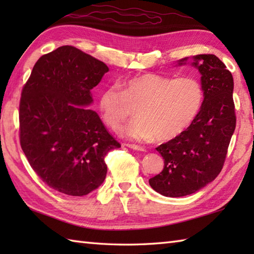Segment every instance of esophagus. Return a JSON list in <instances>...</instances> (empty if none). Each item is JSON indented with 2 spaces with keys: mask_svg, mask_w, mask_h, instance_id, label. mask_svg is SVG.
Masks as SVG:
<instances>
[{
  "mask_svg": "<svg viewBox=\"0 0 254 254\" xmlns=\"http://www.w3.org/2000/svg\"><path fill=\"white\" fill-rule=\"evenodd\" d=\"M126 146L128 147V148H131V149L137 150V152H146V149H145L144 147L138 146V145H135V144H126Z\"/></svg>",
  "mask_w": 254,
  "mask_h": 254,
  "instance_id": "obj_1",
  "label": "esophagus"
}]
</instances>
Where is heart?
<instances>
[{"label": "heart", "mask_w": 254, "mask_h": 254, "mask_svg": "<svg viewBox=\"0 0 254 254\" xmlns=\"http://www.w3.org/2000/svg\"><path fill=\"white\" fill-rule=\"evenodd\" d=\"M204 101V88L191 76L170 77L146 73L110 85L99 95L102 120L118 131L135 107L136 118L120 133L136 141L167 142L181 135L195 120Z\"/></svg>", "instance_id": "heart-1"}]
</instances>
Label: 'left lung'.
Masks as SVG:
<instances>
[{"label":"left lung","mask_w":254,"mask_h":254,"mask_svg":"<svg viewBox=\"0 0 254 254\" xmlns=\"http://www.w3.org/2000/svg\"><path fill=\"white\" fill-rule=\"evenodd\" d=\"M193 59L202 75V108L181 135L156 148L164 158V169L148 181L156 192L169 197L195 193L219 175L236 127L233 75L216 56ZM187 60H180V65Z\"/></svg>","instance_id":"1"}]
</instances>
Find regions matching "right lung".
<instances>
[{
    "label": "right lung",
    "mask_w": 254,
    "mask_h": 254,
    "mask_svg": "<svg viewBox=\"0 0 254 254\" xmlns=\"http://www.w3.org/2000/svg\"><path fill=\"white\" fill-rule=\"evenodd\" d=\"M109 68L72 46L39 58L21 90L19 141L47 186L83 196L104 182L106 155L121 147L97 112L90 90Z\"/></svg>",
    "instance_id": "add662e5"
}]
</instances>
